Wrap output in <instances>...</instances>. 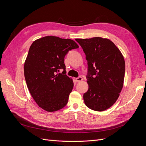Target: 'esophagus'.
I'll use <instances>...</instances> for the list:
<instances>
[{
	"instance_id": "1",
	"label": "esophagus",
	"mask_w": 146,
	"mask_h": 146,
	"mask_svg": "<svg viewBox=\"0 0 146 146\" xmlns=\"http://www.w3.org/2000/svg\"><path fill=\"white\" fill-rule=\"evenodd\" d=\"M76 80L77 82H80V81H82L83 80V78L81 76H79V77H78L77 78H76Z\"/></svg>"
}]
</instances>
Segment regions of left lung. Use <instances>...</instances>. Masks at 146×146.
<instances>
[{
	"label": "left lung",
	"mask_w": 146,
	"mask_h": 146,
	"mask_svg": "<svg viewBox=\"0 0 146 146\" xmlns=\"http://www.w3.org/2000/svg\"><path fill=\"white\" fill-rule=\"evenodd\" d=\"M88 62L87 82L89 88L83 94L87 107L102 111L118 99L123 86L125 61L121 52L108 39L94 37L76 39Z\"/></svg>",
	"instance_id": "1"
}]
</instances>
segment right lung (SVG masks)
Segmentation results:
<instances>
[{
	"label": "right lung",
	"mask_w": 146,
	"mask_h": 146,
	"mask_svg": "<svg viewBox=\"0 0 146 146\" xmlns=\"http://www.w3.org/2000/svg\"><path fill=\"white\" fill-rule=\"evenodd\" d=\"M78 48L70 39L48 36L31 45L24 64V76L31 95L47 111H55L68 104L74 83L66 75L64 57ZM62 68L64 71L58 73Z\"/></svg>",
	"instance_id": "add662e5"
}]
</instances>
